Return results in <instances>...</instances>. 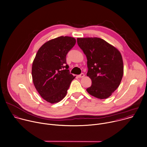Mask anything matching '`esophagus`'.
I'll use <instances>...</instances> for the list:
<instances>
[{
  "mask_svg": "<svg viewBox=\"0 0 147 147\" xmlns=\"http://www.w3.org/2000/svg\"><path fill=\"white\" fill-rule=\"evenodd\" d=\"M84 76V74H83V73H82L81 74H80V75H79L78 76V78H83Z\"/></svg>",
  "mask_w": 147,
  "mask_h": 147,
  "instance_id": "34e87169",
  "label": "esophagus"
}]
</instances>
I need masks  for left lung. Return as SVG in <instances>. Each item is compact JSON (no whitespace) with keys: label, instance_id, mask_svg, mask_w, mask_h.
I'll return each mask as SVG.
<instances>
[{"label":"left lung","instance_id":"left-lung-1","mask_svg":"<svg viewBox=\"0 0 147 147\" xmlns=\"http://www.w3.org/2000/svg\"><path fill=\"white\" fill-rule=\"evenodd\" d=\"M77 42L86 56L87 75L92 81L87 91L99 99L109 98L118 87L123 76V64L121 53L98 37L78 38Z\"/></svg>","mask_w":147,"mask_h":147}]
</instances>
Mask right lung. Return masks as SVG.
Masks as SVG:
<instances>
[{"instance_id": "obj_1", "label": "right lung", "mask_w": 147, "mask_h": 147, "mask_svg": "<svg viewBox=\"0 0 147 147\" xmlns=\"http://www.w3.org/2000/svg\"><path fill=\"white\" fill-rule=\"evenodd\" d=\"M74 37L61 36L45 42L38 49L32 65L35 88L46 101L57 103L66 95L72 80L66 56L74 47Z\"/></svg>"}]
</instances>
